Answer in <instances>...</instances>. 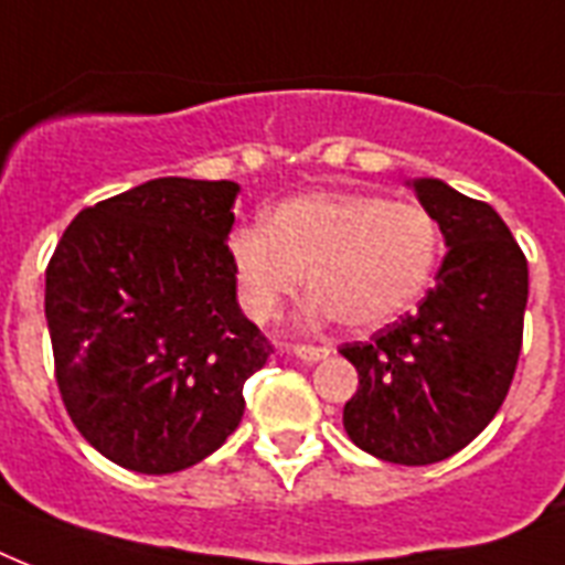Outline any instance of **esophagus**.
I'll use <instances>...</instances> for the list:
<instances>
[{
    "label": "esophagus",
    "instance_id": "obj_1",
    "mask_svg": "<svg viewBox=\"0 0 565 565\" xmlns=\"http://www.w3.org/2000/svg\"><path fill=\"white\" fill-rule=\"evenodd\" d=\"M290 352L296 354V358H301V361H308V363H317L322 361V358H328V349L326 345H290Z\"/></svg>",
    "mask_w": 565,
    "mask_h": 565
}]
</instances>
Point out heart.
<instances>
[{"label": "heart", "mask_w": 565, "mask_h": 565, "mask_svg": "<svg viewBox=\"0 0 565 565\" xmlns=\"http://www.w3.org/2000/svg\"><path fill=\"white\" fill-rule=\"evenodd\" d=\"M239 305L255 322L281 313L301 284L310 319L366 331L393 322L428 290L443 255L437 216L375 193H308L281 202L266 225L231 234Z\"/></svg>", "instance_id": "obj_1"}]
</instances>
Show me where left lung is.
Wrapping results in <instances>:
<instances>
[{
  "mask_svg": "<svg viewBox=\"0 0 565 565\" xmlns=\"http://www.w3.org/2000/svg\"><path fill=\"white\" fill-rule=\"evenodd\" d=\"M446 237L437 284L416 313L345 343L361 377L345 402L352 443L377 460L439 463L466 448L499 413L522 352L527 260L487 202L439 179L413 181Z\"/></svg>",
  "mask_w": 565,
  "mask_h": 565,
  "instance_id": "left-lung-1",
  "label": "left lung"
}]
</instances>
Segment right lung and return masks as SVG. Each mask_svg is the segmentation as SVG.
<instances>
[{"instance_id": "obj_1", "label": "right lung", "mask_w": 565, "mask_h": 565, "mask_svg": "<svg viewBox=\"0 0 565 565\" xmlns=\"http://www.w3.org/2000/svg\"><path fill=\"white\" fill-rule=\"evenodd\" d=\"M234 181L154 179L84 207L46 266L55 381L70 419L122 469L170 475L243 419L273 345L237 305Z\"/></svg>"}]
</instances>
